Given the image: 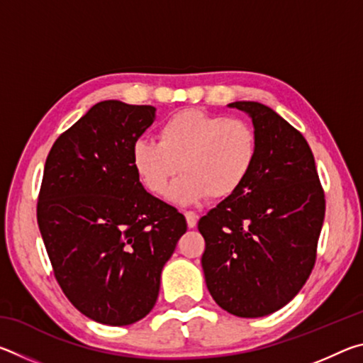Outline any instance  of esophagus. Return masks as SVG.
<instances>
[{
    "instance_id": "1",
    "label": "esophagus",
    "mask_w": 363,
    "mask_h": 363,
    "mask_svg": "<svg viewBox=\"0 0 363 363\" xmlns=\"http://www.w3.org/2000/svg\"><path fill=\"white\" fill-rule=\"evenodd\" d=\"M184 216H186L187 225L190 227V229H194V227L196 225V220H199V214H196L195 211H186L184 213Z\"/></svg>"
}]
</instances>
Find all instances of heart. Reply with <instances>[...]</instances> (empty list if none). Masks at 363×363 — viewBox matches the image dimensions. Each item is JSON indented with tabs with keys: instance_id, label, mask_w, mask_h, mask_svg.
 Masks as SVG:
<instances>
[{
	"instance_id": "heart-1",
	"label": "heart",
	"mask_w": 363,
	"mask_h": 363,
	"mask_svg": "<svg viewBox=\"0 0 363 363\" xmlns=\"http://www.w3.org/2000/svg\"><path fill=\"white\" fill-rule=\"evenodd\" d=\"M158 143L139 139L133 145V163L144 186L164 194L176 203L225 199L247 181L257 155L255 128L242 118L201 110H181L164 120L157 133Z\"/></svg>"
}]
</instances>
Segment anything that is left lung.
I'll list each match as a JSON object with an SVG mask.
<instances>
[{
	"mask_svg": "<svg viewBox=\"0 0 363 363\" xmlns=\"http://www.w3.org/2000/svg\"><path fill=\"white\" fill-rule=\"evenodd\" d=\"M229 107L250 115L257 155L243 186L199 220L201 267L218 306L255 318L286 306L309 279L325 195L303 134L264 104Z\"/></svg>",
	"mask_w": 363,
	"mask_h": 363,
	"instance_id": "left-lung-1",
	"label": "left lung"
}]
</instances>
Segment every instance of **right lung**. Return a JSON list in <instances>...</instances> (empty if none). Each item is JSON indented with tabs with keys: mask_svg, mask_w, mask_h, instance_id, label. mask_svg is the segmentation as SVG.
I'll list each match as a JSON object with an SVG mask.
<instances>
[{
	"mask_svg": "<svg viewBox=\"0 0 363 363\" xmlns=\"http://www.w3.org/2000/svg\"><path fill=\"white\" fill-rule=\"evenodd\" d=\"M153 120L152 106L96 104L57 138L43 173L36 218L57 284L83 315L112 327L152 311L187 230L134 168L133 145Z\"/></svg>",
	"mask_w": 363,
	"mask_h": 363,
	"instance_id": "right-lung-1",
	"label": "right lung"
}]
</instances>
